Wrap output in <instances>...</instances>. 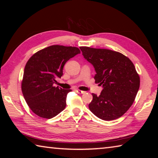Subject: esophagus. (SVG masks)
Here are the masks:
<instances>
[{"mask_svg": "<svg viewBox=\"0 0 158 158\" xmlns=\"http://www.w3.org/2000/svg\"><path fill=\"white\" fill-rule=\"evenodd\" d=\"M75 91H76L77 93H79V94H84V93H85L84 91H83V90H79V89H76Z\"/></svg>", "mask_w": 158, "mask_h": 158, "instance_id": "esophagus-1", "label": "esophagus"}]
</instances>
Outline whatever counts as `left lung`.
Instances as JSON below:
<instances>
[{"label":"left lung","instance_id":"1","mask_svg":"<svg viewBox=\"0 0 158 158\" xmlns=\"http://www.w3.org/2000/svg\"><path fill=\"white\" fill-rule=\"evenodd\" d=\"M85 60L95 70V82L102 85L100 95L93 93L89 107L104 121L121 117L135 101L140 79L132 61L122 53L105 49L81 47Z\"/></svg>","mask_w":158,"mask_h":158}]
</instances>
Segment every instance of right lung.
Wrapping results in <instances>:
<instances>
[{
	"instance_id": "1",
	"label": "right lung",
	"mask_w": 158,
	"mask_h": 158,
	"mask_svg": "<svg viewBox=\"0 0 158 158\" xmlns=\"http://www.w3.org/2000/svg\"><path fill=\"white\" fill-rule=\"evenodd\" d=\"M80 53L77 47L52 45L33 54L23 71L21 90L29 107L37 116L52 118L66 106V98L72 90L53 84L63 75L68 60Z\"/></svg>"
}]
</instances>
